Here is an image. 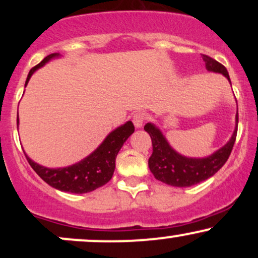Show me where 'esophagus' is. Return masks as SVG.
I'll use <instances>...</instances> for the list:
<instances>
[{
    "instance_id": "obj_1",
    "label": "esophagus",
    "mask_w": 258,
    "mask_h": 258,
    "mask_svg": "<svg viewBox=\"0 0 258 258\" xmlns=\"http://www.w3.org/2000/svg\"><path fill=\"white\" fill-rule=\"evenodd\" d=\"M147 120V115L144 114V112L139 111V112H136L135 115H133V123H135V126L137 127V128H141L142 126H143V123L146 122Z\"/></svg>"
}]
</instances>
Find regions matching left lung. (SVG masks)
<instances>
[{
    "label": "left lung",
    "mask_w": 258,
    "mask_h": 258,
    "mask_svg": "<svg viewBox=\"0 0 258 258\" xmlns=\"http://www.w3.org/2000/svg\"><path fill=\"white\" fill-rule=\"evenodd\" d=\"M203 59L209 72L223 74L230 81L224 65L206 54H203ZM238 114H236V127L230 141L211 156L204 159H190L177 154L168 146L161 132L152 123H147L144 130L149 133L153 144V154L150 155L148 164L154 177L168 185L191 186L214 176L226 164L232 153L233 146L235 143L236 132H238Z\"/></svg>",
    "instance_id": "1"
}]
</instances>
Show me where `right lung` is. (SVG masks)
<instances>
[{
	"label": "right lung",
	"instance_id": "add662e5",
	"mask_svg": "<svg viewBox=\"0 0 258 258\" xmlns=\"http://www.w3.org/2000/svg\"><path fill=\"white\" fill-rule=\"evenodd\" d=\"M57 55L58 53L47 55L40 64L32 68L29 72L25 84H28L31 75L38 68H41L49 59L57 57ZM133 132H135V126L131 121H128L123 126L112 131L100 144L99 148H97V150H94L90 156L69 167L47 168L37 165L28 156H26V160L34 168L35 172L53 188L75 194L88 193V191L106 184L111 179L112 174H114L117 153L126 142V139Z\"/></svg>",
	"mask_w": 258,
	"mask_h": 258
}]
</instances>
